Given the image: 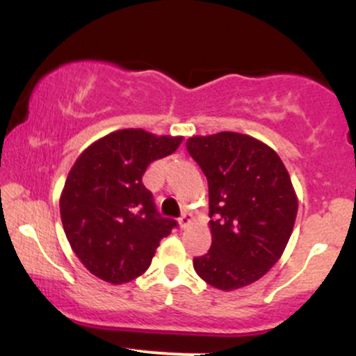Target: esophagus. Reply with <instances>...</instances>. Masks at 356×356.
I'll list each match as a JSON object with an SVG mask.
<instances>
[{
    "instance_id": "esophagus-1",
    "label": "esophagus",
    "mask_w": 356,
    "mask_h": 356,
    "mask_svg": "<svg viewBox=\"0 0 356 356\" xmlns=\"http://www.w3.org/2000/svg\"><path fill=\"white\" fill-rule=\"evenodd\" d=\"M191 222H192V214H191V212H184L181 218H179V224H181V227H187Z\"/></svg>"
}]
</instances>
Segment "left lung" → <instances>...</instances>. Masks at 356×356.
Listing matches in <instances>:
<instances>
[{
  "instance_id": "8db88e82",
  "label": "left lung",
  "mask_w": 356,
  "mask_h": 356,
  "mask_svg": "<svg viewBox=\"0 0 356 356\" xmlns=\"http://www.w3.org/2000/svg\"><path fill=\"white\" fill-rule=\"evenodd\" d=\"M187 152L209 186L211 249L194 269L222 291L263 277L277 263L295 226L298 197L275 150L238 132L191 137Z\"/></svg>"
}]
</instances>
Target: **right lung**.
I'll use <instances>...</instances> for the list:
<instances>
[{
  "mask_svg": "<svg viewBox=\"0 0 356 356\" xmlns=\"http://www.w3.org/2000/svg\"><path fill=\"white\" fill-rule=\"evenodd\" d=\"M181 142L124 129L93 142L76 159L61 192L60 216L68 243L92 275L112 284L136 280L177 226L155 209L142 175Z\"/></svg>",
  "mask_w": 356,
  "mask_h": 356,
  "instance_id": "right-lung-1",
  "label": "right lung"
}]
</instances>
